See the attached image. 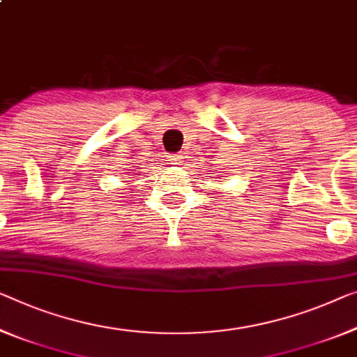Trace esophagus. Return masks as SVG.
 Returning <instances> with one entry per match:
<instances>
[{
  "mask_svg": "<svg viewBox=\"0 0 357 357\" xmlns=\"http://www.w3.org/2000/svg\"><path fill=\"white\" fill-rule=\"evenodd\" d=\"M183 162V156L182 155H174L171 156V164H174V166H180V164Z\"/></svg>",
  "mask_w": 357,
  "mask_h": 357,
  "instance_id": "34e87169",
  "label": "esophagus"
}]
</instances>
